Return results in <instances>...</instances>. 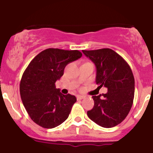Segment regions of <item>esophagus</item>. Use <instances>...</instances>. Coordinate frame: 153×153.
<instances>
[{
	"label": "esophagus",
	"mask_w": 153,
	"mask_h": 153,
	"mask_svg": "<svg viewBox=\"0 0 153 153\" xmlns=\"http://www.w3.org/2000/svg\"><path fill=\"white\" fill-rule=\"evenodd\" d=\"M85 97V96H83V95H77V99L78 100H82V99H84V98Z\"/></svg>",
	"instance_id": "obj_1"
}]
</instances>
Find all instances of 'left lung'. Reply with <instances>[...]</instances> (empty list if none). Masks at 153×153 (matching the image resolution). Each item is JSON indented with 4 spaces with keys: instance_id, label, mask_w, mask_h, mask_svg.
Masks as SVG:
<instances>
[{
    "instance_id": "8db88e82",
    "label": "left lung",
    "mask_w": 153,
    "mask_h": 153,
    "mask_svg": "<svg viewBox=\"0 0 153 153\" xmlns=\"http://www.w3.org/2000/svg\"><path fill=\"white\" fill-rule=\"evenodd\" d=\"M82 53L96 66L97 88H107L106 94L92 96L94 107L88 116L104 128H111L121 123L132 107L135 80L126 61L111 49L85 51Z\"/></svg>"
}]
</instances>
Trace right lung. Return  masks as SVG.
<instances>
[{
	"label": "right lung",
	"mask_w": 153,
	"mask_h": 153,
	"mask_svg": "<svg viewBox=\"0 0 153 153\" xmlns=\"http://www.w3.org/2000/svg\"><path fill=\"white\" fill-rule=\"evenodd\" d=\"M82 56L78 50L47 49L36 55L23 73L20 85L23 105L34 123L53 128L68 119L76 97L63 94L55 83L65 67Z\"/></svg>",
	"instance_id": "right-lung-1"
}]
</instances>
